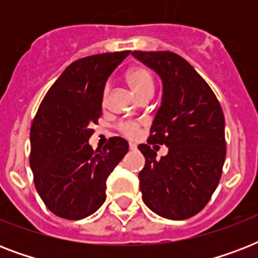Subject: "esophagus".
<instances>
[{
	"mask_svg": "<svg viewBox=\"0 0 258 258\" xmlns=\"http://www.w3.org/2000/svg\"><path fill=\"white\" fill-rule=\"evenodd\" d=\"M130 150H133V151L134 150H137V146L134 145V143H130Z\"/></svg>",
	"mask_w": 258,
	"mask_h": 258,
	"instance_id": "esophagus-1",
	"label": "esophagus"
}]
</instances>
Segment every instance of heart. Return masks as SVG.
<instances>
[{
  "label": "heart",
  "instance_id": "heart-1",
  "mask_svg": "<svg viewBox=\"0 0 258 258\" xmlns=\"http://www.w3.org/2000/svg\"><path fill=\"white\" fill-rule=\"evenodd\" d=\"M127 83L139 99L146 96H151L154 92V79L149 70L145 67H134L125 75ZM108 89L105 88L103 92V101H105ZM120 130L128 137H135L138 131V125L134 123H123L120 124Z\"/></svg>",
  "mask_w": 258,
  "mask_h": 258
}]
</instances>
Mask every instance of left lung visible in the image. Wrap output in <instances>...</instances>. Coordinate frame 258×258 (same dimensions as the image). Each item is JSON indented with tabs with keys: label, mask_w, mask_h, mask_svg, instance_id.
Instances as JSON below:
<instances>
[{
	"label": "left lung",
	"mask_w": 258,
	"mask_h": 258,
	"mask_svg": "<svg viewBox=\"0 0 258 258\" xmlns=\"http://www.w3.org/2000/svg\"><path fill=\"white\" fill-rule=\"evenodd\" d=\"M133 56L161 78V107L150 128L149 145H139L146 165L139 172L146 206L167 220H186L206 206L218 186L226 157L225 117L208 83L172 52ZM150 144H165L156 159Z\"/></svg>",
	"instance_id": "obj_1"
}]
</instances>
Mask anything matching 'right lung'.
I'll list each match as a JSON object with an SVG mask.
<instances>
[{
  "mask_svg": "<svg viewBox=\"0 0 258 258\" xmlns=\"http://www.w3.org/2000/svg\"><path fill=\"white\" fill-rule=\"evenodd\" d=\"M130 50L76 60L46 92L30 127V169L46 208L66 220H83L104 204L105 180L128 151L111 138L105 147L88 143L101 115L105 83Z\"/></svg>",
  "mask_w": 258,
  "mask_h": 258,
  "instance_id": "obj_1",
  "label": "right lung"
}]
</instances>
